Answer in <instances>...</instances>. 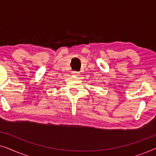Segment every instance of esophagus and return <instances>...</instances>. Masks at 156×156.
<instances>
[{
	"mask_svg": "<svg viewBox=\"0 0 156 156\" xmlns=\"http://www.w3.org/2000/svg\"><path fill=\"white\" fill-rule=\"evenodd\" d=\"M72 74H73V75H75V76H78L79 74H80V73H79L78 72L73 71V72H72Z\"/></svg>",
	"mask_w": 156,
	"mask_h": 156,
	"instance_id": "34e87169",
	"label": "esophagus"
}]
</instances>
